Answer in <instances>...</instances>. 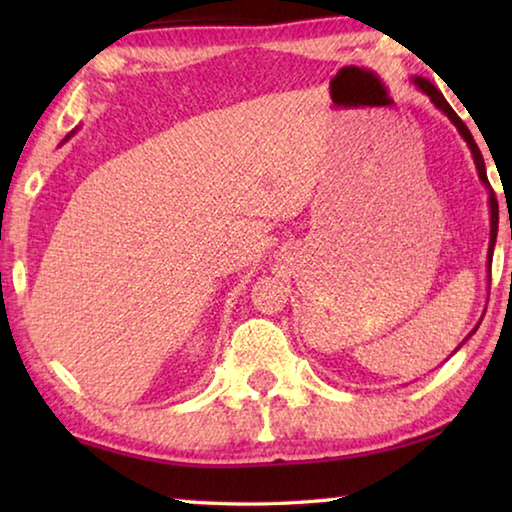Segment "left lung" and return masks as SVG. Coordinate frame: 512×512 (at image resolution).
<instances>
[{
  "label": "left lung",
  "mask_w": 512,
  "mask_h": 512,
  "mask_svg": "<svg viewBox=\"0 0 512 512\" xmlns=\"http://www.w3.org/2000/svg\"><path fill=\"white\" fill-rule=\"evenodd\" d=\"M413 85L415 88H418L422 94H427V97L431 99V103L433 106H436L440 112H443V115H447V119L452 121V124L456 126V131H458V135L463 137V140L467 142V146H470V151H472V158H474V164H476V171H479V180L483 183V187H485V192H488V205H490V246H488V268L492 266V253H495V244H497V228H499V203H497V198H495V192H492V187H490V183H488V173H485V162H483V155H481V151H479V146H476V142H474V137H472V133L467 131V126L463 124L461 121V117L456 115L454 112V108L449 106V103L445 101V97H443V92H440L436 85H433L431 81H427V79H422V76H413ZM476 329H479V325H476L472 332H470V336L476 332ZM470 336H467V339H470ZM465 339V341H467ZM463 341V343H465ZM461 343V345H463ZM461 345H458V348H461ZM456 348V350H458ZM454 350V352H456ZM452 352V354H454Z\"/></svg>",
  "instance_id": "8db88e82"
}]
</instances>
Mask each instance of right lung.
<instances>
[{
  "instance_id": "add662e5",
  "label": "right lung",
  "mask_w": 512,
  "mask_h": 512,
  "mask_svg": "<svg viewBox=\"0 0 512 512\" xmlns=\"http://www.w3.org/2000/svg\"><path fill=\"white\" fill-rule=\"evenodd\" d=\"M74 133H76V131H72V133H69V135H67V137H65V140H63V142H60V144H65V142H67V140H69V137H72V135H74Z\"/></svg>"
}]
</instances>
